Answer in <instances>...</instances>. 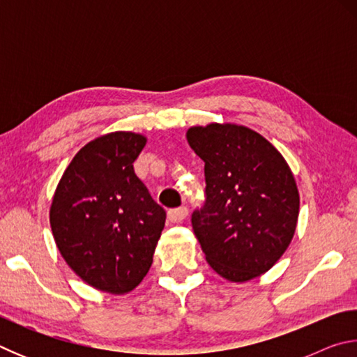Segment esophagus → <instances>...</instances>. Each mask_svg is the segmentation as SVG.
<instances>
[{
	"label": "esophagus",
	"mask_w": 357,
	"mask_h": 357,
	"mask_svg": "<svg viewBox=\"0 0 357 357\" xmlns=\"http://www.w3.org/2000/svg\"><path fill=\"white\" fill-rule=\"evenodd\" d=\"M187 214H189V209H187L185 206L174 208V209L168 211V220L173 222V223H179V222H183L185 219Z\"/></svg>",
	"instance_id": "esophagus-1"
}]
</instances>
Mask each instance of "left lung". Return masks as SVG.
I'll return each instance as SVG.
<instances>
[{
    "instance_id": "left-lung-1",
    "label": "left lung",
    "mask_w": 357,
    "mask_h": 357,
    "mask_svg": "<svg viewBox=\"0 0 357 357\" xmlns=\"http://www.w3.org/2000/svg\"><path fill=\"white\" fill-rule=\"evenodd\" d=\"M187 142L204 162V203L193 233L217 274L247 282L277 263L293 239L299 192L283 155L238 124L195 126Z\"/></svg>"
}]
</instances>
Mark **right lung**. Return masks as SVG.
I'll return each instance as SVG.
<instances>
[{"label": "right lung", "mask_w": 357, "mask_h": 357, "mask_svg": "<svg viewBox=\"0 0 357 357\" xmlns=\"http://www.w3.org/2000/svg\"><path fill=\"white\" fill-rule=\"evenodd\" d=\"M146 138L112 132L78 151L50 208L53 238L66 263L88 285L112 294L134 289L153 264L165 225L134 172Z\"/></svg>", "instance_id": "1"}]
</instances>
